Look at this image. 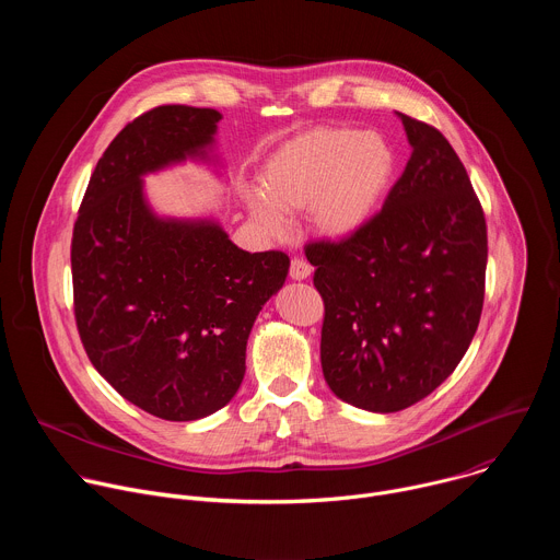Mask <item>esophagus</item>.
<instances>
[{
  "label": "esophagus",
  "mask_w": 560,
  "mask_h": 560,
  "mask_svg": "<svg viewBox=\"0 0 560 560\" xmlns=\"http://www.w3.org/2000/svg\"><path fill=\"white\" fill-rule=\"evenodd\" d=\"M310 275H312V266H310L307 261L294 259V261L290 264V277H292L294 281H305V279H310Z\"/></svg>",
  "instance_id": "esophagus-1"
}]
</instances>
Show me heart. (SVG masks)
Returning a JSON list of instances; mask_svg holds the SVG:
<instances>
[{"label": "heart", "mask_w": 560, "mask_h": 560, "mask_svg": "<svg viewBox=\"0 0 560 560\" xmlns=\"http://www.w3.org/2000/svg\"><path fill=\"white\" fill-rule=\"evenodd\" d=\"M396 177L392 143L372 130L316 126L281 143L264 164L261 188L242 190L255 225L279 236L285 214L310 208V223L328 242H348L378 214Z\"/></svg>", "instance_id": "obj_1"}]
</instances>
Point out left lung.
<instances>
[{"label":"left lung","mask_w":560,"mask_h":560,"mask_svg":"<svg viewBox=\"0 0 560 560\" xmlns=\"http://www.w3.org/2000/svg\"><path fill=\"white\" fill-rule=\"evenodd\" d=\"M410 162L383 210L341 244L307 246L326 303L322 368L341 401L398 412L467 352L483 310L488 228L450 141L396 113Z\"/></svg>","instance_id":"1"}]
</instances>
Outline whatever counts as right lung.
Segmentation results:
<instances>
[{
    "instance_id": "add662e5",
    "label": "right lung",
    "mask_w": 560,
    "mask_h": 560,
    "mask_svg": "<svg viewBox=\"0 0 560 560\" xmlns=\"http://www.w3.org/2000/svg\"><path fill=\"white\" fill-rule=\"evenodd\" d=\"M212 108L159 106L128 124L91 177L72 232L74 316L95 370L143 412L197 421L232 401L283 253H248L212 214H159L145 177L199 164L223 177Z\"/></svg>"
}]
</instances>
